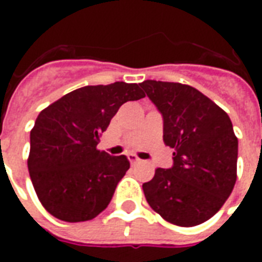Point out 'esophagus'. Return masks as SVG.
Listing matches in <instances>:
<instances>
[{
    "mask_svg": "<svg viewBox=\"0 0 262 262\" xmlns=\"http://www.w3.org/2000/svg\"><path fill=\"white\" fill-rule=\"evenodd\" d=\"M127 159H129V161H130V164H133V165L139 164V163L142 161V160L137 157L136 154H129V156H127Z\"/></svg>",
    "mask_w": 262,
    "mask_h": 262,
    "instance_id": "esophagus-1",
    "label": "esophagus"
}]
</instances>
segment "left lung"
<instances>
[{"mask_svg":"<svg viewBox=\"0 0 262 262\" xmlns=\"http://www.w3.org/2000/svg\"><path fill=\"white\" fill-rule=\"evenodd\" d=\"M163 115L171 168L143 184L154 212L172 225H201L219 212L237 180L238 142L229 115L196 88L146 80L140 84Z\"/></svg>","mask_w":262,"mask_h":262,"instance_id":"8db88e82","label":"left lung"}]
</instances>
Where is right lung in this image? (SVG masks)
<instances>
[{
  "label": "right lung",
  "instance_id": "obj_1",
  "mask_svg": "<svg viewBox=\"0 0 262 262\" xmlns=\"http://www.w3.org/2000/svg\"><path fill=\"white\" fill-rule=\"evenodd\" d=\"M137 84L86 85L66 94L37 116L28 170L43 208L70 223L97 217L129 170L126 156L98 150L118 109L144 98Z\"/></svg>",
  "mask_w": 262,
  "mask_h": 262
}]
</instances>
